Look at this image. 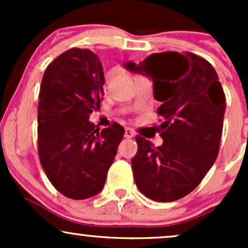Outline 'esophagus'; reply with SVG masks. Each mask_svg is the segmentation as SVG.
<instances>
[{
	"mask_svg": "<svg viewBox=\"0 0 248 248\" xmlns=\"http://www.w3.org/2000/svg\"><path fill=\"white\" fill-rule=\"evenodd\" d=\"M134 136V132L132 129H130V128H126V129H124V138L126 139H132Z\"/></svg>",
	"mask_w": 248,
	"mask_h": 248,
	"instance_id": "obj_1",
	"label": "esophagus"
}]
</instances>
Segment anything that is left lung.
<instances>
[{"instance_id": "1", "label": "left lung", "mask_w": 248, "mask_h": 248, "mask_svg": "<svg viewBox=\"0 0 248 248\" xmlns=\"http://www.w3.org/2000/svg\"><path fill=\"white\" fill-rule=\"evenodd\" d=\"M124 66L152 79L154 98L162 102L157 114L164 119L162 146L135 138L136 186L153 201H177L197 187L218 156L226 108L218 75L191 52L153 53Z\"/></svg>"}]
</instances>
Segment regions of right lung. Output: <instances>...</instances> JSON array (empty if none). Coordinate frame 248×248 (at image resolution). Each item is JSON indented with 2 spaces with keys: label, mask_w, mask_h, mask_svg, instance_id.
I'll use <instances>...</instances> for the list:
<instances>
[{
  "label": "right lung",
  "mask_w": 248,
  "mask_h": 248,
  "mask_svg": "<svg viewBox=\"0 0 248 248\" xmlns=\"http://www.w3.org/2000/svg\"><path fill=\"white\" fill-rule=\"evenodd\" d=\"M105 82L99 57L88 49L58 56L45 70L38 101V155L51 184L71 199L102 190L124 129L100 130L88 121L100 108Z\"/></svg>",
  "instance_id": "obj_1"
}]
</instances>
